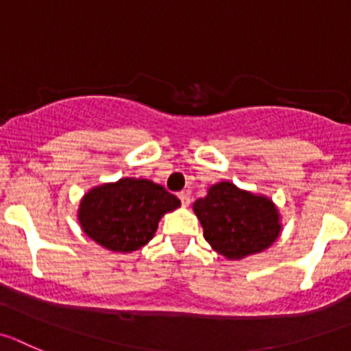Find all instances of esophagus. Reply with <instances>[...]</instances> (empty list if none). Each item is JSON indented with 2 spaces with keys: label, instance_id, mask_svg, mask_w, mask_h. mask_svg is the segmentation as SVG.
<instances>
[{
  "label": "esophagus",
  "instance_id": "34e87169",
  "mask_svg": "<svg viewBox=\"0 0 351 351\" xmlns=\"http://www.w3.org/2000/svg\"><path fill=\"white\" fill-rule=\"evenodd\" d=\"M178 197H180V201H182V206L191 204V194H189V192H180Z\"/></svg>",
  "mask_w": 351,
  "mask_h": 351
}]
</instances>
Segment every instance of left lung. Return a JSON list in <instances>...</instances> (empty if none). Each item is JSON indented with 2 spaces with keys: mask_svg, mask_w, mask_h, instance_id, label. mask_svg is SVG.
<instances>
[{
  "mask_svg": "<svg viewBox=\"0 0 351 351\" xmlns=\"http://www.w3.org/2000/svg\"><path fill=\"white\" fill-rule=\"evenodd\" d=\"M194 211L206 241L228 260L260 253L279 237V215L271 201L239 191L234 183L213 185L194 202Z\"/></svg>",
  "mask_w": 351,
  "mask_h": 351,
  "instance_id": "1",
  "label": "left lung"
}]
</instances>
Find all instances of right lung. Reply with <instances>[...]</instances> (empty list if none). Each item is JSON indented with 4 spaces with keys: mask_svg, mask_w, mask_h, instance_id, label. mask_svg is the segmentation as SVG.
Returning <instances> with one entry per match:
<instances>
[{
    "mask_svg": "<svg viewBox=\"0 0 351 351\" xmlns=\"http://www.w3.org/2000/svg\"><path fill=\"white\" fill-rule=\"evenodd\" d=\"M180 199L150 180L123 178L88 192L81 201L84 234L110 251L130 253L154 237L160 216Z\"/></svg>",
    "mask_w": 351,
    "mask_h": 351,
    "instance_id": "1",
    "label": "right lung"
}]
</instances>
